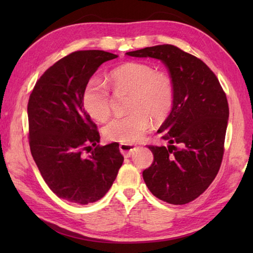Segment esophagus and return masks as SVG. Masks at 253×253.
<instances>
[{"mask_svg":"<svg viewBox=\"0 0 253 253\" xmlns=\"http://www.w3.org/2000/svg\"><path fill=\"white\" fill-rule=\"evenodd\" d=\"M121 153L124 155L125 158H129L130 155L133 153V151L137 150V146H133V144H126V143H122L120 146Z\"/></svg>","mask_w":253,"mask_h":253,"instance_id":"1","label":"esophagus"}]
</instances>
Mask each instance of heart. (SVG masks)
<instances>
[{"mask_svg": "<svg viewBox=\"0 0 253 253\" xmlns=\"http://www.w3.org/2000/svg\"><path fill=\"white\" fill-rule=\"evenodd\" d=\"M109 83L115 92H130L128 110L131 112L106 124L103 133L107 140L126 144L140 140L151 125V117L162 121L173 106L174 90L169 77L157 73L148 64H124L110 73ZM83 103L91 117L105 121L111 113L109 88L98 78L90 79L84 90Z\"/></svg>", "mask_w": 253, "mask_h": 253, "instance_id": "1", "label": "heart"}]
</instances>
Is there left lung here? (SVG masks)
<instances>
[{"instance_id": "obj_1", "label": "left lung", "mask_w": 253, "mask_h": 253, "mask_svg": "<svg viewBox=\"0 0 253 253\" xmlns=\"http://www.w3.org/2000/svg\"><path fill=\"white\" fill-rule=\"evenodd\" d=\"M126 54L160 60L174 90L173 107L158 130L169 146H149L154 161L143 170V180L160 200L176 206L191 202L221 168L229 116L226 94L206 64L177 46L155 45Z\"/></svg>"}]
</instances>
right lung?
Returning <instances> with one entry per match:
<instances>
[{"label": "right lung", "instance_id": "obj_1", "mask_svg": "<svg viewBox=\"0 0 253 253\" xmlns=\"http://www.w3.org/2000/svg\"><path fill=\"white\" fill-rule=\"evenodd\" d=\"M116 57L100 50L74 52L46 69L30 94L27 112L32 158L50 189L68 202L100 200L123 164L116 142L96 146L99 131L83 103L91 76ZM91 145L95 149L84 156Z\"/></svg>", "mask_w": 253, "mask_h": 253}]
</instances>
